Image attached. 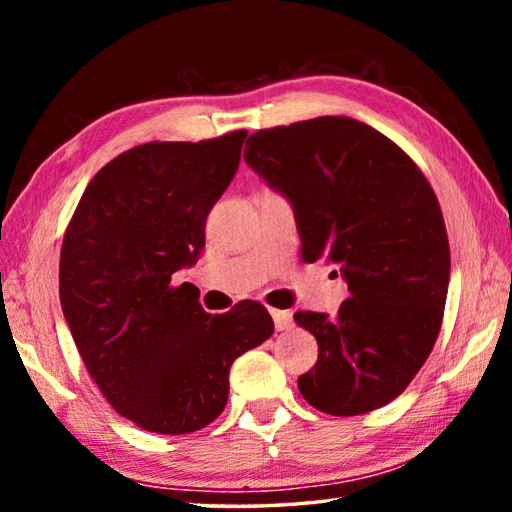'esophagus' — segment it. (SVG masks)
Listing matches in <instances>:
<instances>
[{"label":"esophagus","instance_id":"1","mask_svg":"<svg viewBox=\"0 0 512 512\" xmlns=\"http://www.w3.org/2000/svg\"><path fill=\"white\" fill-rule=\"evenodd\" d=\"M271 316H273V323L277 332H287V329L293 327V318L289 311H280V309H271Z\"/></svg>","mask_w":512,"mask_h":512}]
</instances>
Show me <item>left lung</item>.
Wrapping results in <instances>:
<instances>
[{
  "label": "left lung",
  "mask_w": 512,
  "mask_h": 512,
  "mask_svg": "<svg viewBox=\"0 0 512 512\" xmlns=\"http://www.w3.org/2000/svg\"><path fill=\"white\" fill-rule=\"evenodd\" d=\"M244 160L289 198L305 262L325 257L348 282L336 318L293 316L318 341L316 366L298 377L302 397L329 415L393 402L433 350L449 287L447 230L427 178L350 117L257 131Z\"/></svg>",
  "instance_id": "8db88e82"
}]
</instances>
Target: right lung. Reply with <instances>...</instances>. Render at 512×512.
I'll return each mask as SVG.
<instances>
[{"label":"right lung","instance_id":"1","mask_svg":"<svg viewBox=\"0 0 512 512\" xmlns=\"http://www.w3.org/2000/svg\"><path fill=\"white\" fill-rule=\"evenodd\" d=\"M248 131L149 142L90 180L60 250V307L103 397L153 433L198 431L225 409L230 366L273 334L246 300L212 316L189 282L205 219L235 178Z\"/></svg>","mask_w":512,"mask_h":512}]
</instances>
